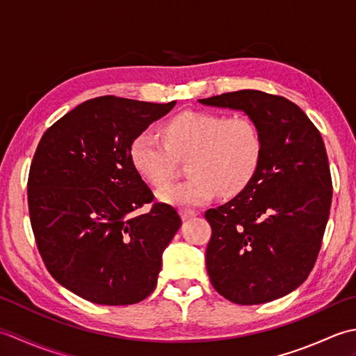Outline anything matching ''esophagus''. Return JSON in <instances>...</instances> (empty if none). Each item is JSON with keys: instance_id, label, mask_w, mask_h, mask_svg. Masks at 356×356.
Here are the masks:
<instances>
[{"instance_id": "obj_1", "label": "esophagus", "mask_w": 356, "mask_h": 356, "mask_svg": "<svg viewBox=\"0 0 356 356\" xmlns=\"http://www.w3.org/2000/svg\"><path fill=\"white\" fill-rule=\"evenodd\" d=\"M197 214H199L197 211H194V209H186V208H182V209H180V216H182L184 220H188V218L195 217Z\"/></svg>"}]
</instances>
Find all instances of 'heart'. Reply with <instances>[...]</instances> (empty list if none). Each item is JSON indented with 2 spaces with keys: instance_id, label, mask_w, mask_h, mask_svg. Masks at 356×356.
Instances as JSON below:
<instances>
[{
  "instance_id": "heart-1",
  "label": "heart",
  "mask_w": 356,
  "mask_h": 356,
  "mask_svg": "<svg viewBox=\"0 0 356 356\" xmlns=\"http://www.w3.org/2000/svg\"><path fill=\"white\" fill-rule=\"evenodd\" d=\"M163 140L142 131L130 143V161L154 186L170 182L188 157L190 177L165 186L159 197L171 205H197L218 193L234 197L252 182L263 157V134L251 118L184 111L162 125Z\"/></svg>"
}]
</instances>
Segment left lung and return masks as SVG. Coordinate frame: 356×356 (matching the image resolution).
Returning a JSON list of instances; mask_svg holds the SVG:
<instances>
[{
  "mask_svg": "<svg viewBox=\"0 0 356 356\" xmlns=\"http://www.w3.org/2000/svg\"><path fill=\"white\" fill-rule=\"evenodd\" d=\"M199 102L245 111L264 142L252 182L205 213L211 284L243 306L284 297L311 274L330 213L332 177L321 134L283 96L240 90Z\"/></svg>",
  "mask_w": 356,
  "mask_h": 356,
  "instance_id": "1",
  "label": "left lung"
}]
</instances>
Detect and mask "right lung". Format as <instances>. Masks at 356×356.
<instances>
[{
	"instance_id": "1",
	"label": "right lung",
	"mask_w": 356,
	"mask_h": 356,
	"mask_svg": "<svg viewBox=\"0 0 356 356\" xmlns=\"http://www.w3.org/2000/svg\"><path fill=\"white\" fill-rule=\"evenodd\" d=\"M174 105L99 96L38 143L27 182L36 246L50 275L81 298L125 306L154 291L162 252L182 220L154 202L133 168L130 143ZM145 204L150 211L139 215Z\"/></svg>"
}]
</instances>
